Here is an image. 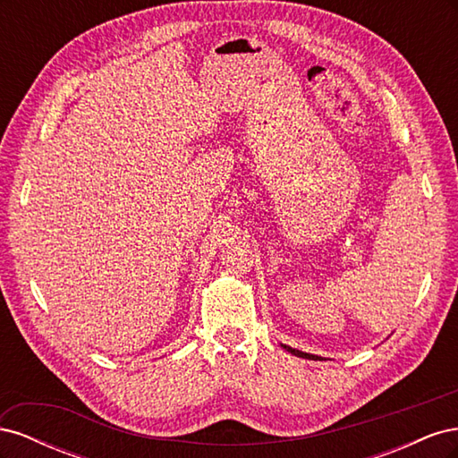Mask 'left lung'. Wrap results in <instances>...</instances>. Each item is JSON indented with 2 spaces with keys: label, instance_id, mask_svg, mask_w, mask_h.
Masks as SVG:
<instances>
[{
  "label": "left lung",
  "instance_id": "8db88e82",
  "mask_svg": "<svg viewBox=\"0 0 458 458\" xmlns=\"http://www.w3.org/2000/svg\"><path fill=\"white\" fill-rule=\"evenodd\" d=\"M283 348L286 350V352H290L293 355H296V357H303V359H311V361H317V359H321L318 355H311V353H303V352H300V350H294V348H290V345H284L283 344Z\"/></svg>",
  "mask_w": 458,
  "mask_h": 458
}]
</instances>
